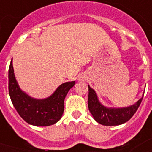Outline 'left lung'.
Returning a JSON list of instances; mask_svg holds the SVG:
<instances>
[{
	"label": "left lung",
	"instance_id": "obj_1",
	"mask_svg": "<svg viewBox=\"0 0 152 152\" xmlns=\"http://www.w3.org/2000/svg\"><path fill=\"white\" fill-rule=\"evenodd\" d=\"M88 91L89 111L98 123L107 126L119 125L128 121L134 115L143 99V97L140 98L136 103L127 107H107L100 102L95 91L89 85Z\"/></svg>",
	"mask_w": 152,
	"mask_h": 152
}]
</instances>
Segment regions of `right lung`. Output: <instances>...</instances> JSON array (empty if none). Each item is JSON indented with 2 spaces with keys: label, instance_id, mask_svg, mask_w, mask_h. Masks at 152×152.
Wrapping results in <instances>:
<instances>
[{
  "label": "right lung",
  "instance_id": "right-lung-1",
  "mask_svg": "<svg viewBox=\"0 0 152 152\" xmlns=\"http://www.w3.org/2000/svg\"><path fill=\"white\" fill-rule=\"evenodd\" d=\"M75 81L61 84L52 95L46 99H34L24 92L18 84L12 66L8 69V91L13 106L23 120L34 126H50L61 118L65 96Z\"/></svg>",
  "mask_w": 152,
  "mask_h": 152
}]
</instances>
